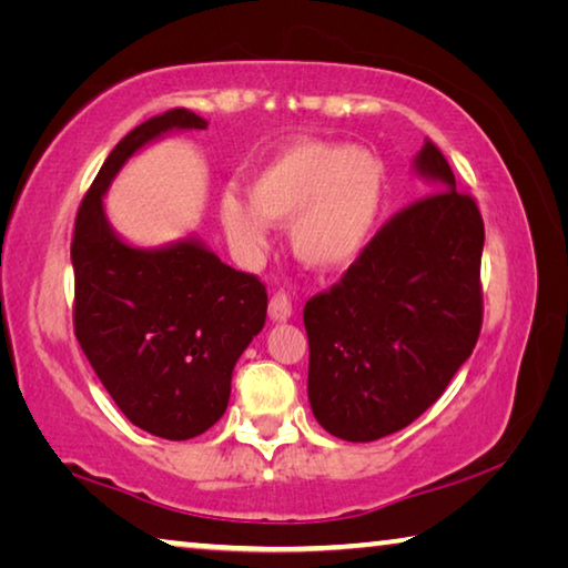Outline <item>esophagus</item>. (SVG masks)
<instances>
[{"mask_svg":"<svg viewBox=\"0 0 568 568\" xmlns=\"http://www.w3.org/2000/svg\"><path fill=\"white\" fill-rule=\"evenodd\" d=\"M293 313V303L285 291H275L271 295V318L273 321H287Z\"/></svg>","mask_w":568,"mask_h":568,"instance_id":"1","label":"esophagus"}]
</instances>
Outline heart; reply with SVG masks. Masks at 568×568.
Segmentation results:
<instances>
[{"instance_id":"obj_1","label":"heart","mask_w":568,"mask_h":568,"mask_svg":"<svg viewBox=\"0 0 568 568\" xmlns=\"http://www.w3.org/2000/svg\"><path fill=\"white\" fill-rule=\"evenodd\" d=\"M381 160L363 148L295 142L250 180V197L235 187L220 195V223L245 255L267 243V224L291 223L297 261L313 271H341L363 253L383 203Z\"/></svg>"}]
</instances>
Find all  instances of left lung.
<instances>
[{
    "label": "left lung",
    "instance_id": "left-lung-1",
    "mask_svg": "<svg viewBox=\"0 0 568 568\" xmlns=\"http://www.w3.org/2000/svg\"><path fill=\"white\" fill-rule=\"evenodd\" d=\"M420 175L438 182L368 240L341 281L303 307L307 398L328 434L368 444L434 406L484 323V217L434 142Z\"/></svg>",
    "mask_w": 568,
    "mask_h": 568
}]
</instances>
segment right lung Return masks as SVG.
Wrapping results in <instances>:
<instances>
[{
	"instance_id": "add662e5",
	"label": "right lung",
	"mask_w": 568,
	"mask_h": 568,
	"mask_svg": "<svg viewBox=\"0 0 568 568\" xmlns=\"http://www.w3.org/2000/svg\"><path fill=\"white\" fill-rule=\"evenodd\" d=\"M205 124L175 108L124 134L82 197L72 237L80 348L124 416L168 440L195 438L223 416L240 353L265 325L267 291L195 240L124 245L104 220L102 195L145 142Z\"/></svg>"
}]
</instances>
